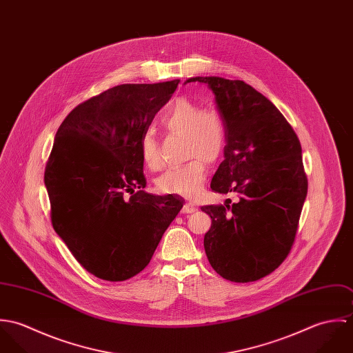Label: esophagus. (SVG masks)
Listing matches in <instances>:
<instances>
[{"label": "esophagus", "instance_id": "34e87169", "mask_svg": "<svg viewBox=\"0 0 353 353\" xmlns=\"http://www.w3.org/2000/svg\"><path fill=\"white\" fill-rule=\"evenodd\" d=\"M197 210V208L193 205V203H190V202H186L183 206H182V213H193V212H196Z\"/></svg>", "mask_w": 353, "mask_h": 353}]
</instances>
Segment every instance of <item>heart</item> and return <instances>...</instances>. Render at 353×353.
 Masks as SVG:
<instances>
[{"instance_id": "heart-1", "label": "heart", "mask_w": 353, "mask_h": 353, "mask_svg": "<svg viewBox=\"0 0 353 353\" xmlns=\"http://www.w3.org/2000/svg\"><path fill=\"white\" fill-rule=\"evenodd\" d=\"M160 122L170 133L183 136L185 156L192 160L163 172L156 179V188L164 194L196 197L206 178L204 161L214 163L224 151L227 140L224 121L219 111L202 108L200 103L189 98H179L164 110ZM140 153L148 168H160L159 140L152 130L141 136Z\"/></svg>"}]
</instances>
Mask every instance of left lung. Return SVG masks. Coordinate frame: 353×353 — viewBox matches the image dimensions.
<instances>
[{
  "label": "left lung",
  "mask_w": 353,
  "mask_h": 353,
  "mask_svg": "<svg viewBox=\"0 0 353 353\" xmlns=\"http://www.w3.org/2000/svg\"><path fill=\"white\" fill-rule=\"evenodd\" d=\"M194 81L214 94L227 133L210 189L238 197L202 206L212 219L205 252L223 279L255 281L277 269L295 242L308 186L301 141L277 107L245 81L192 77L185 84Z\"/></svg>",
  "instance_id": "8db88e82"
}]
</instances>
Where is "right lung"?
Here are the masks:
<instances>
[{"mask_svg": "<svg viewBox=\"0 0 353 353\" xmlns=\"http://www.w3.org/2000/svg\"><path fill=\"white\" fill-rule=\"evenodd\" d=\"M178 84L110 88L74 107L55 134L45 170L51 223L79 263L101 280L139 274L183 206L181 197L143 190L140 153L141 136ZM126 192L132 196L125 201Z\"/></svg>", "mask_w": 353, "mask_h": 353, "instance_id": "right-lung-1", "label": "right lung"}]
</instances>
